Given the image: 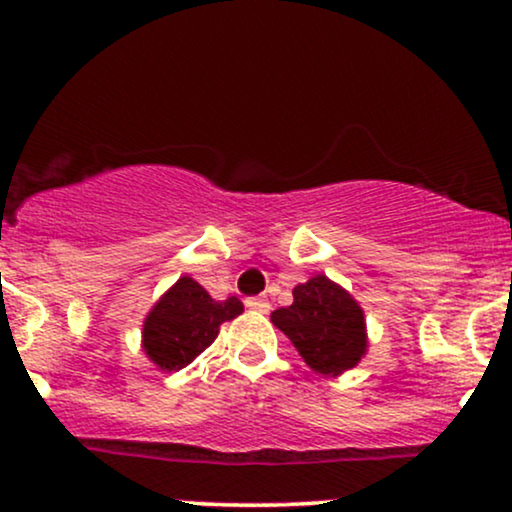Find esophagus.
Segmentation results:
<instances>
[{"label": "esophagus", "instance_id": "obj_1", "mask_svg": "<svg viewBox=\"0 0 512 512\" xmlns=\"http://www.w3.org/2000/svg\"><path fill=\"white\" fill-rule=\"evenodd\" d=\"M245 308L260 310V313H269V308H272V305H269V301L264 296H252V298H245Z\"/></svg>", "mask_w": 512, "mask_h": 512}]
</instances>
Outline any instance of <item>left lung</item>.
<instances>
[{
  "instance_id": "left-lung-1",
  "label": "left lung",
  "mask_w": 512,
  "mask_h": 512,
  "mask_svg": "<svg viewBox=\"0 0 512 512\" xmlns=\"http://www.w3.org/2000/svg\"><path fill=\"white\" fill-rule=\"evenodd\" d=\"M310 368L339 375L366 354V322L354 298L327 276L317 274L293 289V303L272 313Z\"/></svg>"
}]
</instances>
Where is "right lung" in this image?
<instances>
[{"mask_svg":"<svg viewBox=\"0 0 512 512\" xmlns=\"http://www.w3.org/2000/svg\"><path fill=\"white\" fill-rule=\"evenodd\" d=\"M243 313L236 296L214 301L190 276L154 305L144 322V351L163 370H180L192 363L216 339L223 322Z\"/></svg>","mask_w":512,"mask_h":512,"instance_id":"1","label":"right lung"}]
</instances>
